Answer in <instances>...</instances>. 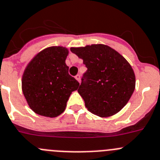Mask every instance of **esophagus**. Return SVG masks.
<instances>
[{
	"label": "esophagus",
	"instance_id": "34e87169",
	"mask_svg": "<svg viewBox=\"0 0 160 160\" xmlns=\"http://www.w3.org/2000/svg\"><path fill=\"white\" fill-rule=\"evenodd\" d=\"M75 78H76V80H77L78 82L80 81V75H77V76L75 77Z\"/></svg>",
	"mask_w": 160,
	"mask_h": 160
}]
</instances>
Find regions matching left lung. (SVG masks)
I'll use <instances>...</instances> for the list:
<instances>
[{
  "mask_svg": "<svg viewBox=\"0 0 160 160\" xmlns=\"http://www.w3.org/2000/svg\"><path fill=\"white\" fill-rule=\"evenodd\" d=\"M70 49L83 60L88 68L78 89L88 110L100 117L118 113L128 103L136 88V76L131 64L105 44Z\"/></svg>",
  "mask_w": 160,
  "mask_h": 160,
  "instance_id": "1",
  "label": "left lung"
}]
</instances>
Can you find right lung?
<instances>
[{"mask_svg": "<svg viewBox=\"0 0 160 160\" xmlns=\"http://www.w3.org/2000/svg\"><path fill=\"white\" fill-rule=\"evenodd\" d=\"M68 49L52 46L38 52L26 66L21 88L30 108L46 117L60 116L70 95L80 83L68 74L65 60Z\"/></svg>", "mask_w": 160, "mask_h": 160, "instance_id": "right-lung-1", "label": "right lung"}]
</instances>
